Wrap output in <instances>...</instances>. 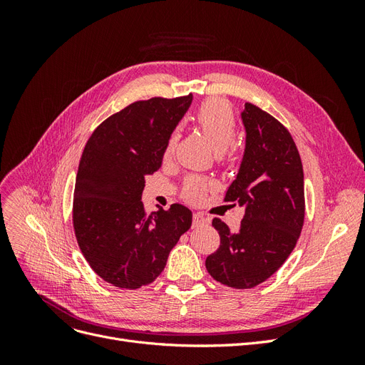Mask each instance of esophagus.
<instances>
[{
	"label": "esophagus",
	"mask_w": 365,
	"mask_h": 365,
	"mask_svg": "<svg viewBox=\"0 0 365 365\" xmlns=\"http://www.w3.org/2000/svg\"><path fill=\"white\" fill-rule=\"evenodd\" d=\"M208 224V219L202 213H195L193 215V227H202Z\"/></svg>",
	"instance_id": "esophagus-1"
}]
</instances>
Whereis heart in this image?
<instances>
[{
    "mask_svg": "<svg viewBox=\"0 0 365 365\" xmlns=\"http://www.w3.org/2000/svg\"><path fill=\"white\" fill-rule=\"evenodd\" d=\"M196 126L201 129L204 137L208 140L212 148L217 152L227 149L236 134V117L233 109L220 98H208L193 115ZM175 135H172L165 145L164 158H169L175 148ZM208 182L202 176H189L184 184V196L190 201H197L205 195Z\"/></svg>",
    "mask_w": 365,
    "mask_h": 365,
    "instance_id": "heart-1",
    "label": "heart"
}]
</instances>
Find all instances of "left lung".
<instances>
[{
	"label": "left lung",
	"instance_id": "left-lung-1",
	"mask_svg": "<svg viewBox=\"0 0 365 365\" xmlns=\"http://www.w3.org/2000/svg\"><path fill=\"white\" fill-rule=\"evenodd\" d=\"M240 117L245 152L225 201L245 215L235 233L213 219L220 245L205 268L216 282L248 289L269 279L295 248L304 222V180L300 153L279 120L252 103Z\"/></svg>",
	"mask_w": 365,
	"mask_h": 365
}]
</instances>
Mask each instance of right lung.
Returning a JSON list of instances; mask_svg holds the SVG:
<instances>
[{
	"instance_id": "right-lung-1",
	"label": "right lung",
	"mask_w": 365,
	"mask_h": 365,
	"mask_svg": "<svg viewBox=\"0 0 365 365\" xmlns=\"http://www.w3.org/2000/svg\"><path fill=\"white\" fill-rule=\"evenodd\" d=\"M193 96L130 103L98 125L77 170L73 225L93 271L117 288L138 289L163 272L192 225L181 204L146 215L145 178L161 168L165 145Z\"/></svg>"
}]
</instances>
